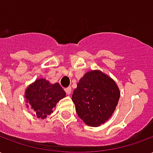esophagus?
<instances>
[{
	"label": "esophagus",
	"instance_id": "obj_1",
	"mask_svg": "<svg viewBox=\"0 0 153 153\" xmlns=\"http://www.w3.org/2000/svg\"><path fill=\"white\" fill-rule=\"evenodd\" d=\"M65 91L66 94L70 95V93H71V88H70V87H68L66 88H65Z\"/></svg>",
	"mask_w": 153,
	"mask_h": 153
}]
</instances>
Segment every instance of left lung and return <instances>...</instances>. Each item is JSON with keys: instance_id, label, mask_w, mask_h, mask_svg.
Masks as SVG:
<instances>
[{"instance_id": "1", "label": "left lung", "mask_w": 153, "mask_h": 153, "mask_svg": "<svg viewBox=\"0 0 153 153\" xmlns=\"http://www.w3.org/2000/svg\"><path fill=\"white\" fill-rule=\"evenodd\" d=\"M120 99L114 80L99 70L86 73L72 95L78 115L86 125L97 127L112 115Z\"/></svg>"}]
</instances>
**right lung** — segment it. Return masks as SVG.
<instances>
[{"instance_id":"right-lung-1","label":"right lung","mask_w":153,"mask_h":153,"mask_svg":"<svg viewBox=\"0 0 153 153\" xmlns=\"http://www.w3.org/2000/svg\"><path fill=\"white\" fill-rule=\"evenodd\" d=\"M65 95L66 93L59 83L51 84L44 79L36 80L25 92L26 101L32 106L34 115L42 119L51 115L53 107Z\"/></svg>"}]
</instances>
